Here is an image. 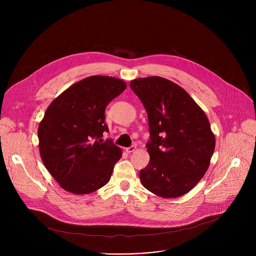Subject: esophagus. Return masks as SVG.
I'll return each instance as SVG.
<instances>
[{
  "instance_id": "esophagus-1",
  "label": "esophagus",
  "mask_w": 256,
  "mask_h": 256,
  "mask_svg": "<svg viewBox=\"0 0 256 256\" xmlns=\"http://www.w3.org/2000/svg\"><path fill=\"white\" fill-rule=\"evenodd\" d=\"M136 146H130V147L126 148V153H132L134 151H136Z\"/></svg>"
}]
</instances>
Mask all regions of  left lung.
Masks as SVG:
<instances>
[{
  "label": "left lung",
  "instance_id": "8db88e82",
  "mask_svg": "<svg viewBox=\"0 0 256 256\" xmlns=\"http://www.w3.org/2000/svg\"><path fill=\"white\" fill-rule=\"evenodd\" d=\"M148 114L150 162L140 171L144 188L175 198L190 192L206 174L216 138L202 109L179 85L152 76L130 81Z\"/></svg>",
  "mask_w": 256,
  "mask_h": 256
}]
</instances>
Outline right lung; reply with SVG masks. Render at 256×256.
Masks as SVG:
<instances>
[{
	"mask_svg": "<svg viewBox=\"0 0 256 256\" xmlns=\"http://www.w3.org/2000/svg\"><path fill=\"white\" fill-rule=\"evenodd\" d=\"M126 88L120 79L91 76L70 86L48 107L38 130L40 154L66 192L88 194L110 179L122 151L110 140L102 142L108 130L104 112Z\"/></svg>",
	"mask_w": 256,
	"mask_h": 256,
	"instance_id": "add662e5",
	"label": "right lung"
}]
</instances>
